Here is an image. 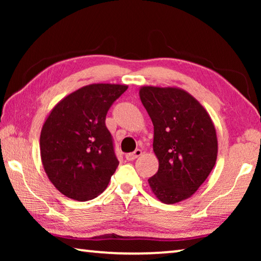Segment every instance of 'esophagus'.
I'll use <instances>...</instances> for the list:
<instances>
[{
	"instance_id": "1",
	"label": "esophagus",
	"mask_w": 261,
	"mask_h": 261,
	"mask_svg": "<svg viewBox=\"0 0 261 261\" xmlns=\"http://www.w3.org/2000/svg\"><path fill=\"white\" fill-rule=\"evenodd\" d=\"M141 154H143V152H141V149H136L135 152L125 154V159H126L127 161H134V160H136L137 158H139Z\"/></svg>"
}]
</instances>
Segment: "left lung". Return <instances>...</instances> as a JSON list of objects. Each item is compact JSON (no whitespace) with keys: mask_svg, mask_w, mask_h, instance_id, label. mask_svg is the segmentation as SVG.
Listing matches in <instances>:
<instances>
[{"mask_svg":"<svg viewBox=\"0 0 261 261\" xmlns=\"http://www.w3.org/2000/svg\"><path fill=\"white\" fill-rule=\"evenodd\" d=\"M139 96L153 123V151L159 160L149 188L165 204L188 199L216 162L214 123L199 101L179 87L141 86Z\"/></svg>","mask_w":261,"mask_h":261,"instance_id":"8db88e82","label":"left lung"}]
</instances>
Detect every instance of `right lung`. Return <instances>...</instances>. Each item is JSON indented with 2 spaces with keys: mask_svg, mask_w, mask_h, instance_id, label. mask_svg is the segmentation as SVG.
<instances>
[{
  "mask_svg": "<svg viewBox=\"0 0 261 261\" xmlns=\"http://www.w3.org/2000/svg\"><path fill=\"white\" fill-rule=\"evenodd\" d=\"M126 90L120 84H91L62 99L48 115L40 135L41 161L65 197L86 201L107 188L120 162L106 115Z\"/></svg>",
  "mask_w": 261,
  "mask_h": 261,
  "instance_id": "right-lung-1",
  "label": "right lung"
}]
</instances>
